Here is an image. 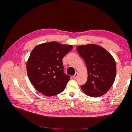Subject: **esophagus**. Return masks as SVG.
I'll list each match as a JSON object with an SVG mask.
<instances>
[{
    "instance_id": "obj_1",
    "label": "esophagus",
    "mask_w": 132,
    "mask_h": 132,
    "mask_svg": "<svg viewBox=\"0 0 132 132\" xmlns=\"http://www.w3.org/2000/svg\"><path fill=\"white\" fill-rule=\"evenodd\" d=\"M78 73H75V74L73 75V78L74 79H76V78L78 77Z\"/></svg>"
}]
</instances>
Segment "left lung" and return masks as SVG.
<instances>
[{
    "label": "left lung",
    "instance_id": "8db88e82",
    "mask_svg": "<svg viewBox=\"0 0 132 132\" xmlns=\"http://www.w3.org/2000/svg\"><path fill=\"white\" fill-rule=\"evenodd\" d=\"M79 54L86 63L87 80L81 85L84 93L92 97L104 95L113 85L116 75L114 58L103 47L96 45L79 46Z\"/></svg>",
    "mask_w": 132,
    "mask_h": 132
}]
</instances>
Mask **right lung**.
<instances>
[{
    "mask_svg": "<svg viewBox=\"0 0 132 132\" xmlns=\"http://www.w3.org/2000/svg\"><path fill=\"white\" fill-rule=\"evenodd\" d=\"M73 46L50 42L36 46L26 64L28 77L32 85L47 96L61 93L70 80L64 72L62 59Z\"/></svg>",
    "mask_w": 132,
    "mask_h": 132,
    "instance_id": "right-lung-1",
    "label": "right lung"
}]
</instances>
